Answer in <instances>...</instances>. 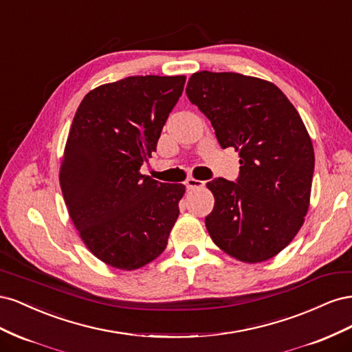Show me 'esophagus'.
<instances>
[{
	"instance_id": "esophagus-1",
	"label": "esophagus",
	"mask_w": 352,
	"mask_h": 352,
	"mask_svg": "<svg viewBox=\"0 0 352 352\" xmlns=\"http://www.w3.org/2000/svg\"><path fill=\"white\" fill-rule=\"evenodd\" d=\"M185 185H186V189H198V188H204L206 182H202V180H197V179H188Z\"/></svg>"
}]
</instances>
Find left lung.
Segmentation results:
<instances>
[{"instance_id": "obj_1", "label": "left lung", "mask_w": 352, "mask_h": 352, "mask_svg": "<svg viewBox=\"0 0 352 352\" xmlns=\"http://www.w3.org/2000/svg\"><path fill=\"white\" fill-rule=\"evenodd\" d=\"M186 95L214 127L221 148L239 151L236 182L212 179L206 217L219 248L245 263L265 261L289 243L310 206L314 150L300 114L272 82L198 72Z\"/></svg>"}]
</instances>
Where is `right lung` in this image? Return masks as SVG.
Returning <instances> with one entry per match:
<instances>
[{
  "label": "right lung",
  "instance_id": "obj_1",
  "mask_svg": "<svg viewBox=\"0 0 352 352\" xmlns=\"http://www.w3.org/2000/svg\"><path fill=\"white\" fill-rule=\"evenodd\" d=\"M185 76H129L85 95L60 170L70 219L95 257L122 270L157 258L179 216L182 184L140 173L157 150Z\"/></svg>",
  "mask_w": 352,
  "mask_h": 352
}]
</instances>
